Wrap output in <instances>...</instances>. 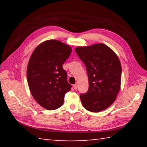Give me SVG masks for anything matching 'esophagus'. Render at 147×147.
<instances>
[{"mask_svg": "<svg viewBox=\"0 0 147 147\" xmlns=\"http://www.w3.org/2000/svg\"><path fill=\"white\" fill-rule=\"evenodd\" d=\"M78 84H74V85L73 86V88H74V89H76L77 88H78Z\"/></svg>", "mask_w": 147, "mask_h": 147, "instance_id": "1", "label": "esophagus"}]
</instances>
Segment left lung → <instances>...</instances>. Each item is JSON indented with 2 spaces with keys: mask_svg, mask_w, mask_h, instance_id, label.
<instances>
[{
  "mask_svg": "<svg viewBox=\"0 0 147 147\" xmlns=\"http://www.w3.org/2000/svg\"><path fill=\"white\" fill-rule=\"evenodd\" d=\"M75 51L85 64L89 80L88 92L80 96L82 104L91 112L107 109L121 88L122 68L118 56L103 43L78 47Z\"/></svg>",
  "mask_w": 147,
  "mask_h": 147,
  "instance_id": "8db88e82",
  "label": "left lung"
}]
</instances>
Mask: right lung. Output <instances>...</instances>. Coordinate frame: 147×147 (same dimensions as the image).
Segmentation results:
<instances>
[{
	"label": "right lung",
	"instance_id": "right-lung-1",
	"mask_svg": "<svg viewBox=\"0 0 147 147\" xmlns=\"http://www.w3.org/2000/svg\"><path fill=\"white\" fill-rule=\"evenodd\" d=\"M70 46L58 40H47L36 47L27 67L30 91L39 105L49 110L62 106L72 86L63 64L71 54Z\"/></svg>",
	"mask_w": 147,
	"mask_h": 147
}]
</instances>
